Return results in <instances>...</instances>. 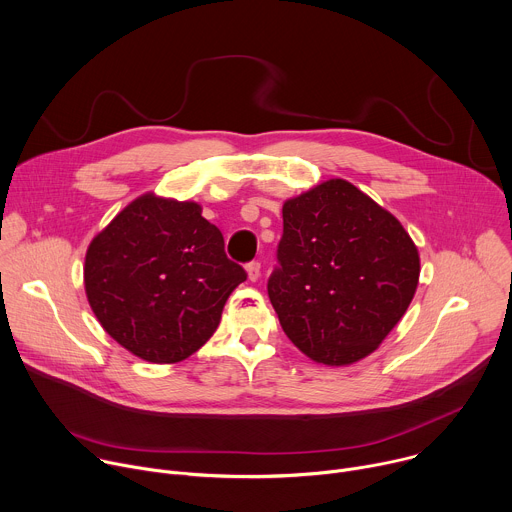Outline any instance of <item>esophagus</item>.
<instances>
[{
  "label": "esophagus",
  "mask_w": 512,
  "mask_h": 512,
  "mask_svg": "<svg viewBox=\"0 0 512 512\" xmlns=\"http://www.w3.org/2000/svg\"><path fill=\"white\" fill-rule=\"evenodd\" d=\"M246 272H248V278L252 280V282H256L258 278H260V262H250L248 266H246Z\"/></svg>",
  "instance_id": "esophagus-1"
}]
</instances>
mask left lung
<instances>
[{"mask_svg":"<svg viewBox=\"0 0 512 512\" xmlns=\"http://www.w3.org/2000/svg\"><path fill=\"white\" fill-rule=\"evenodd\" d=\"M268 296L286 337L323 365L373 353L410 306L420 254L387 210L345 179L282 206Z\"/></svg>","mask_w":512,"mask_h":512,"instance_id":"8db88e82","label":"left lung"}]
</instances>
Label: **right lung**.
Wrapping results in <instances>:
<instances>
[{
  "label": "right lung",
  "mask_w": 512,
  "mask_h": 512,
  "mask_svg": "<svg viewBox=\"0 0 512 512\" xmlns=\"http://www.w3.org/2000/svg\"><path fill=\"white\" fill-rule=\"evenodd\" d=\"M246 270L195 201L145 193L88 246L84 290L119 345L151 363H177L220 325Z\"/></svg>",
  "instance_id": "1"
}]
</instances>
